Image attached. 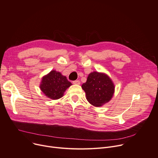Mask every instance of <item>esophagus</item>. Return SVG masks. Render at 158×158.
<instances>
[{"label":"esophagus","mask_w":158,"mask_h":158,"mask_svg":"<svg viewBox=\"0 0 158 158\" xmlns=\"http://www.w3.org/2000/svg\"><path fill=\"white\" fill-rule=\"evenodd\" d=\"M73 84H75V85H80V80H75L73 81Z\"/></svg>","instance_id":"1"}]
</instances>
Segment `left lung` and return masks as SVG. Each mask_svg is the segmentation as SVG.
<instances>
[{
	"label": "left lung",
	"mask_w": 158,
	"mask_h": 158,
	"mask_svg": "<svg viewBox=\"0 0 158 158\" xmlns=\"http://www.w3.org/2000/svg\"><path fill=\"white\" fill-rule=\"evenodd\" d=\"M81 88L85 91L89 103L94 106H101L108 103L113 97L115 90L110 78L105 73L96 71L89 74Z\"/></svg>",
	"instance_id": "1"
}]
</instances>
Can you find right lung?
Here are the masks:
<instances>
[{
    "label": "right lung",
    "mask_w": 158,
    "mask_h": 158,
    "mask_svg": "<svg viewBox=\"0 0 158 158\" xmlns=\"http://www.w3.org/2000/svg\"><path fill=\"white\" fill-rule=\"evenodd\" d=\"M71 85L60 72L52 70L42 78L40 87L46 97L55 100L62 98L64 92Z\"/></svg>",
    "instance_id": "obj_1"
}]
</instances>
